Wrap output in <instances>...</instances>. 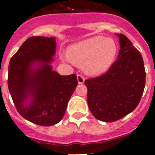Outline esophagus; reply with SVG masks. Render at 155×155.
<instances>
[{"mask_svg": "<svg viewBox=\"0 0 155 155\" xmlns=\"http://www.w3.org/2000/svg\"><path fill=\"white\" fill-rule=\"evenodd\" d=\"M77 78H78V82L79 84H83L84 82V78L81 74L77 75Z\"/></svg>", "mask_w": 155, "mask_h": 155, "instance_id": "obj_1", "label": "esophagus"}]
</instances>
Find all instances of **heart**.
<instances>
[{
    "label": "heart",
    "instance_id": "1",
    "mask_svg": "<svg viewBox=\"0 0 155 155\" xmlns=\"http://www.w3.org/2000/svg\"><path fill=\"white\" fill-rule=\"evenodd\" d=\"M118 53V45L110 38L98 35L71 46L68 55L61 56L64 61L82 64L83 71L90 75L105 73L114 63Z\"/></svg>",
    "mask_w": 155,
    "mask_h": 155
}]
</instances>
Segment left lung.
Listing matches in <instances>:
<instances>
[{"label": "left lung", "mask_w": 155, "mask_h": 155, "mask_svg": "<svg viewBox=\"0 0 155 155\" xmlns=\"http://www.w3.org/2000/svg\"><path fill=\"white\" fill-rule=\"evenodd\" d=\"M120 39L118 59L104 74L85 80L87 100L93 116L103 122H114L133 112L139 104L145 86L141 54L126 35Z\"/></svg>", "instance_id": "8db88e82"}]
</instances>
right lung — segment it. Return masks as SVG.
<instances>
[{
    "mask_svg": "<svg viewBox=\"0 0 155 155\" xmlns=\"http://www.w3.org/2000/svg\"><path fill=\"white\" fill-rule=\"evenodd\" d=\"M56 46L53 37H30L8 66V89L16 109L25 120L44 127L62 120L78 85L75 74L63 76L53 71Z\"/></svg>",
    "mask_w": 155,
    "mask_h": 155,
    "instance_id": "right-lung-1",
    "label": "right lung"
}]
</instances>
